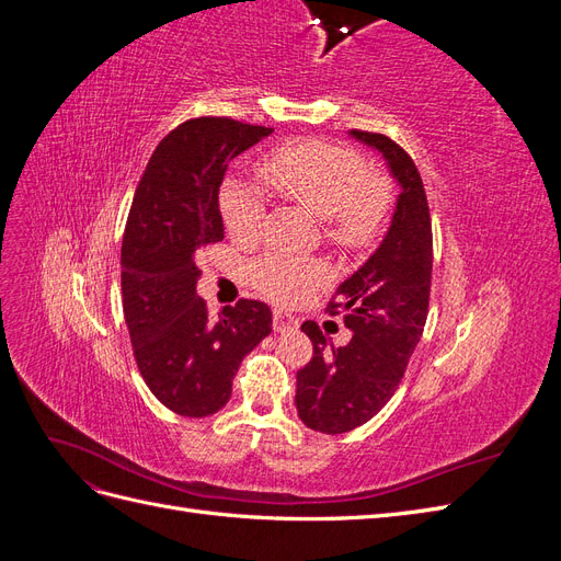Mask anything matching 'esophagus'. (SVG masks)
I'll use <instances>...</instances> for the list:
<instances>
[{
  "instance_id": "obj_1",
  "label": "esophagus",
  "mask_w": 561,
  "mask_h": 561,
  "mask_svg": "<svg viewBox=\"0 0 561 561\" xmlns=\"http://www.w3.org/2000/svg\"><path fill=\"white\" fill-rule=\"evenodd\" d=\"M299 328V322L295 316L285 313V311H274V330L276 332H293Z\"/></svg>"
}]
</instances>
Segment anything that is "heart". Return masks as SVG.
Returning a JSON list of instances; mask_svg holds the SVG:
<instances>
[{
	"mask_svg": "<svg viewBox=\"0 0 561 561\" xmlns=\"http://www.w3.org/2000/svg\"><path fill=\"white\" fill-rule=\"evenodd\" d=\"M257 175L280 201L322 219L325 239L344 250L369 245L388 217L390 190L386 180L367 173L358 151L344 145L293 142L262 161ZM219 208L236 243L260 239L264 206L257 198L229 186ZM250 278L264 297L278 304H297L328 280V268L320 262L266 254L252 264Z\"/></svg>",
	"mask_w": 561,
	"mask_h": 561,
	"instance_id": "obj_1",
	"label": "heart"
}]
</instances>
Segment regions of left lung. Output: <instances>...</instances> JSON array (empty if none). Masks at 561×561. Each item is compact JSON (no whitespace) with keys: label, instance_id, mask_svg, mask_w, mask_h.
Listing matches in <instances>:
<instances>
[{"label":"left lung","instance_id":"1","mask_svg":"<svg viewBox=\"0 0 561 561\" xmlns=\"http://www.w3.org/2000/svg\"><path fill=\"white\" fill-rule=\"evenodd\" d=\"M351 135L379 151L400 194L381 245L328 304L332 316L346 313L351 342L328 351L313 320L301 325L313 358L297 371V414L328 435L363 426L393 398L426 325L433 274L428 198L412 157L381 133L355 128Z\"/></svg>","mask_w":561,"mask_h":561}]
</instances>
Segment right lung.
<instances>
[{
  "label": "right lung",
  "mask_w": 561,
  "mask_h": 561,
  "mask_svg": "<svg viewBox=\"0 0 561 561\" xmlns=\"http://www.w3.org/2000/svg\"><path fill=\"white\" fill-rule=\"evenodd\" d=\"M274 128L227 116L190 118L151 154L122 245L124 318L140 375L180 416H210L231 398L241 360L271 332V309L241 299L213 318L196 295L201 248L225 239L227 165Z\"/></svg>",
  "instance_id": "right-lung-1"
}]
</instances>
